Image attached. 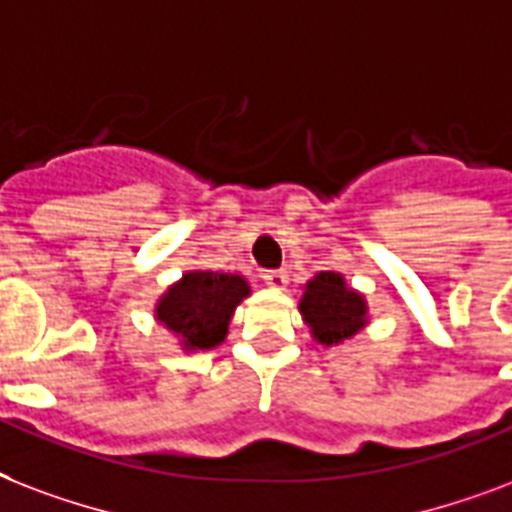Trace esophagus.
<instances>
[{
    "instance_id": "esophagus-1",
    "label": "esophagus",
    "mask_w": 512,
    "mask_h": 512,
    "mask_svg": "<svg viewBox=\"0 0 512 512\" xmlns=\"http://www.w3.org/2000/svg\"><path fill=\"white\" fill-rule=\"evenodd\" d=\"M264 283H267L269 288H277V291H280V288L288 285V272H285V269H267V272H264Z\"/></svg>"
}]
</instances>
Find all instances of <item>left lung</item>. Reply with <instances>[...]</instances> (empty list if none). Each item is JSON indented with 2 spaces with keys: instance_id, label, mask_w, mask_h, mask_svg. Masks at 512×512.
Segmentation results:
<instances>
[{
  "instance_id": "1",
  "label": "left lung",
  "mask_w": 512,
  "mask_h": 512,
  "mask_svg": "<svg viewBox=\"0 0 512 512\" xmlns=\"http://www.w3.org/2000/svg\"><path fill=\"white\" fill-rule=\"evenodd\" d=\"M301 320L318 344H342L368 326V301L347 285L342 272H318L299 299Z\"/></svg>"
}]
</instances>
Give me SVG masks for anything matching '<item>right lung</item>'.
<instances>
[{"instance_id": "1", "label": "right lung", "mask_w": 512, "mask_h": 512, "mask_svg": "<svg viewBox=\"0 0 512 512\" xmlns=\"http://www.w3.org/2000/svg\"><path fill=\"white\" fill-rule=\"evenodd\" d=\"M248 296L251 285L243 275L189 269L157 299L154 318L178 336L181 350L205 352L227 339L229 320Z\"/></svg>"}]
</instances>
